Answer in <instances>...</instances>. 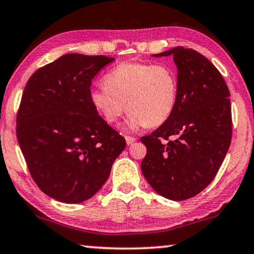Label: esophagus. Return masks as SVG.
I'll return each instance as SVG.
<instances>
[{
	"label": "esophagus",
	"mask_w": 254,
	"mask_h": 254,
	"mask_svg": "<svg viewBox=\"0 0 254 254\" xmlns=\"http://www.w3.org/2000/svg\"><path fill=\"white\" fill-rule=\"evenodd\" d=\"M126 143L128 145H130V144H133L134 142H136V138L135 137H131V136H126Z\"/></svg>",
	"instance_id": "34e87169"
}]
</instances>
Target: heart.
I'll return each mask as SVG.
<instances>
[{"instance_id":"obj_1","label":"heart","mask_w":254,"mask_h":254,"mask_svg":"<svg viewBox=\"0 0 254 254\" xmlns=\"http://www.w3.org/2000/svg\"><path fill=\"white\" fill-rule=\"evenodd\" d=\"M104 84L90 90L91 104L110 124L129 112V130L160 126L171 118L178 104V73L167 64H119L106 73Z\"/></svg>"}]
</instances>
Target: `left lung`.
Wrapping results in <instances>:
<instances>
[{"label":"left lung","mask_w":254,"mask_h":254,"mask_svg":"<svg viewBox=\"0 0 254 254\" xmlns=\"http://www.w3.org/2000/svg\"><path fill=\"white\" fill-rule=\"evenodd\" d=\"M152 56H173L179 100L171 118L141 137V170L160 196L185 200L212 182L229 149L230 93L218 68L196 50L176 47Z\"/></svg>","instance_id":"1"}]
</instances>
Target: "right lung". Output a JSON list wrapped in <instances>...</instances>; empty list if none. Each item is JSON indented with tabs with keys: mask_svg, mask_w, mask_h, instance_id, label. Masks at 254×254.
<instances>
[{
	"mask_svg": "<svg viewBox=\"0 0 254 254\" xmlns=\"http://www.w3.org/2000/svg\"><path fill=\"white\" fill-rule=\"evenodd\" d=\"M115 61L66 54L33 73L17 115V138L33 180L62 203L89 199L126 141L91 104V80Z\"/></svg>",
	"mask_w": 254,
	"mask_h": 254,
	"instance_id": "1",
	"label": "right lung"
}]
</instances>
